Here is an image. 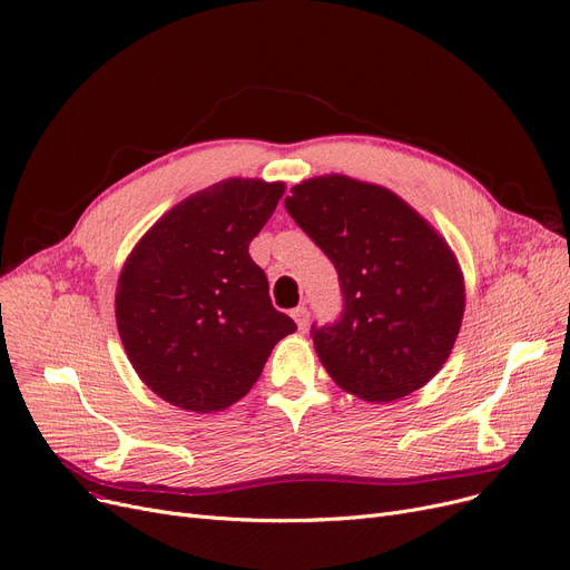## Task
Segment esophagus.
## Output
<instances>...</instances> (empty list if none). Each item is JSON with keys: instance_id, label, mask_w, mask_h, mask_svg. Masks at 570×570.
Returning <instances> with one entry per match:
<instances>
[{"instance_id": "esophagus-1", "label": "esophagus", "mask_w": 570, "mask_h": 570, "mask_svg": "<svg viewBox=\"0 0 570 570\" xmlns=\"http://www.w3.org/2000/svg\"><path fill=\"white\" fill-rule=\"evenodd\" d=\"M291 316L295 318V324H298V331H307V326H309V312H307V307H295L293 312H291Z\"/></svg>"}]
</instances>
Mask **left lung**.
<instances>
[{"label": "left lung", "mask_w": 570, "mask_h": 570, "mask_svg": "<svg viewBox=\"0 0 570 570\" xmlns=\"http://www.w3.org/2000/svg\"><path fill=\"white\" fill-rule=\"evenodd\" d=\"M291 193L286 212L340 279V316L312 326L328 375L370 403L424 386L448 361L465 307L448 242L382 186L331 175Z\"/></svg>", "instance_id": "left-lung-1"}]
</instances>
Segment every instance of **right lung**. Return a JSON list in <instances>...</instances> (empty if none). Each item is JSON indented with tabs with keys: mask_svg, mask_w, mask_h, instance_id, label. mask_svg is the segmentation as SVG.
I'll return each mask as SVG.
<instances>
[{
	"mask_svg": "<svg viewBox=\"0 0 570 570\" xmlns=\"http://www.w3.org/2000/svg\"><path fill=\"white\" fill-rule=\"evenodd\" d=\"M284 184L226 179L169 209L120 272L116 321L141 382L197 414L249 393L293 318L272 307L249 244Z\"/></svg>",
	"mask_w": 570,
	"mask_h": 570,
	"instance_id": "add662e5",
	"label": "right lung"
}]
</instances>
